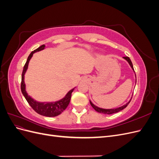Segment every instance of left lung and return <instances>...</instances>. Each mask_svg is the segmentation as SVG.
Wrapping results in <instances>:
<instances>
[{
  "label": "left lung",
  "mask_w": 159,
  "mask_h": 159,
  "mask_svg": "<svg viewBox=\"0 0 159 159\" xmlns=\"http://www.w3.org/2000/svg\"><path fill=\"white\" fill-rule=\"evenodd\" d=\"M123 58L125 60L128 62V64H129L130 66H131V68H132V70L134 72V69H133V64H132V62H131V60H130L129 57H123ZM136 82H137V79H136V75H135V84H136ZM131 99H132V97L131 98V99H130V100L129 101L128 103L123 105V106H121V107H116V108H113V109H103V108H101V107H99L98 106H96V105H95L92 102H91L90 100H89V102H90V104H91V106H92V107L96 111H98V112L101 113H103V114H113V113H117V112L120 111H121V110H123V109H124L127 106V105H129L130 102H131Z\"/></svg>",
  "instance_id": "obj_1"
}]
</instances>
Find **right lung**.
<instances>
[{"instance_id":"add662e5","label":"right lung","mask_w":159,"mask_h":159,"mask_svg":"<svg viewBox=\"0 0 159 159\" xmlns=\"http://www.w3.org/2000/svg\"><path fill=\"white\" fill-rule=\"evenodd\" d=\"M45 48H46V46L44 44L42 45L39 48H38L36 49L35 50L32 52L30 53V54L29 55V56L28 57V59L26 60L25 66H24V69L22 74L21 91L23 95L25 96V99L28 102V103H29V105L32 107V108L34 110L36 113H38V114H40L41 115H43V116L52 117H56V116H57V115H59L64 111L67 107L68 106L70 99H71V93L73 92V91L74 90L75 87L70 90L66 94V95L63 98L58 101H56V102H38V101L33 99L28 94L26 89V84L25 82V75L28 70V64H29V61L34 53L44 50Z\"/></svg>"}]
</instances>
